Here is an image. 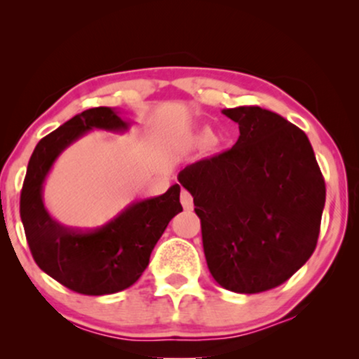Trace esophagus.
<instances>
[{
  "label": "esophagus",
  "mask_w": 359,
  "mask_h": 359,
  "mask_svg": "<svg viewBox=\"0 0 359 359\" xmlns=\"http://www.w3.org/2000/svg\"><path fill=\"white\" fill-rule=\"evenodd\" d=\"M180 199H181V204H183L184 209H193V196L189 194V191L181 189Z\"/></svg>",
  "instance_id": "obj_1"
}]
</instances>
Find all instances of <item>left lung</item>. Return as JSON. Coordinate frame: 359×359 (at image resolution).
<instances>
[{
  "label": "left lung",
  "mask_w": 359,
  "mask_h": 359,
  "mask_svg": "<svg viewBox=\"0 0 359 359\" xmlns=\"http://www.w3.org/2000/svg\"><path fill=\"white\" fill-rule=\"evenodd\" d=\"M237 144L180 171L194 199L209 271L240 294L287 281L313 253L325 183L304 132L258 106L224 109Z\"/></svg>",
  "instance_id": "left-lung-1"
}]
</instances>
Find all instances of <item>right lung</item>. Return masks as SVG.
Instances as JSON below:
<instances>
[{"label": "right lung", "mask_w": 359, "mask_h": 359, "mask_svg": "<svg viewBox=\"0 0 359 359\" xmlns=\"http://www.w3.org/2000/svg\"><path fill=\"white\" fill-rule=\"evenodd\" d=\"M132 122L116 107H93L73 116L39 142L27 165L21 193V220L37 266L72 291L102 296L124 291L149 266L166 225L181 212L180 184L156 198L134 201L106 224L72 229L53 219L43 203V184L68 147L91 130L126 134Z\"/></svg>", "instance_id": "right-lung-1"}]
</instances>
